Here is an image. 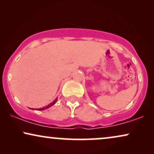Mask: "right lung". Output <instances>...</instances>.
Segmentation results:
<instances>
[{"mask_svg": "<svg viewBox=\"0 0 154 154\" xmlns=\"http://www.w3.org/2000/svg\"><path fill=\"white\" fill-rule=\"evenodd\" d=\"M57 98H56L55 100H54L53 101V102H52V103H50V104H48V106H44V107H43V108H40V109H32V110H38V111H43V110H45V109H48V108H50V107H51L52 106H53V105L57 102Z\"/></svg>", "mask_w": 154, "mask_h": 154, "instance_id": "1", "label": "right lung"}]
</instances>
